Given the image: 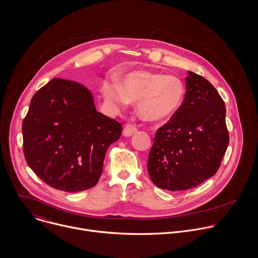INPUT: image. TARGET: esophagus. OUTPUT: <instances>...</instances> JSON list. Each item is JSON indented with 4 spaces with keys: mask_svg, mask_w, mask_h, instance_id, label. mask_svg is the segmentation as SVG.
Returning a JSON list of instances; mask_svg holds the SVG:
<instances>
[{
    "mask_svg": "<svg viewBox=\"0 0 258 258\" xmlns=\"http://www.w3.org/2000/svg\"><path fill=\"white\" fill-rule=\"evenodd\" d=\"M138 132V128L135 124H131V123H127L125 124L123 131H122V134L124 137H131L133 136L134 134H136Z\"/></svg>",
    "mask_w": 258,
    "mask_h": 258,
    "instance_id": "34e87169",
    "label": "esophagus"
}]
</instances>
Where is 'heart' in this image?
Instances as JSON below:
<instances>
[{
	"mask_svg": "<svg viewBox=\"0 0 258 258\" xmlns=\"http://www.w3.org/2000/svg\"><path fill=\"white\" fill-rule=\"evenodd\" d=\"M103 95L116 107L138 102V113L142 119L160 122L171 119L179 111L185 101L186 88L176 77L135 70L121 78L120 86L105 83Z\"/></svg>",
	"mask_w": 258,
	"mask_h": 258,
	"instance_id": "1",
	"label": "heart"
}]
</instances>
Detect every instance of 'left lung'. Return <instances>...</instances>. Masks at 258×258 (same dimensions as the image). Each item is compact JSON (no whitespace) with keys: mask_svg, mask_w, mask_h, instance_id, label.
<instances>
[{"mask_svg":"<svg viewBox=\"0 0 258 258\" xmlns=\"http://www.w3.org/2000/svg\"><path fill=\"white\" fill-rule=\"evenodd\" d=\"M188 72L185 101L157 130L147 164L154 185L167 191H185L214 175L229 145L224 100L206 79Z\"/></svg>","mask_w":258,"mask_h":258,"instance_id":"left-lung-1","label":"left lung"}]
</instances>
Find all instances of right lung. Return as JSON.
<instances>
[{
    "instance_id": "1",
    "label": "right lung",
    "mask_w": 258,
    "mask_h": 258,
    "mask_svg": "<svg viewBox=\"0 0 258 258\" xmlns=\"http://www.w3.org/2000/svg\"><path fill=\"white\" fill-rule=\"evenodd\" d=\"M121 123L100 112L83 85L54 79L36 92L22 123L28 166L50 187L75 193L97 185Z\"/></svg>"
}]
</instances>
